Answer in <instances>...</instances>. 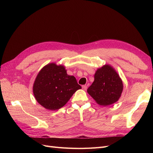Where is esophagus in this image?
<instances>
[{"mask_svg": "<svg viewBox=\"0 0 153 153\" xmlns=\"http://www.w3.org/2000/svg\"><path fill=\"white\" fill-rule=\"evenodd\" d=\"M82 89L84 90H86L87 89V86L86 85H82Z\"/></svg>", "mask_w": 153, "mask_h": 153, "instance_id": "1", "label": "esophagus"}]
</instances>
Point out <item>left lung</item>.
<instances>
[{
  "mask_svg": "<svg viewBox=\"0 0 153 153\" xmlns=\"http://www.w3.org/2000/svg\"><path fill=\"white\" fill-rule=\"evenodd\" d=\"M123 90L121 78L115 69L105 64L97 69L94 80L87 92L100 105L107 106L116 102Z\"/></svg>",
  "mask_w": 153,
  "mask_h": 153,
  "instance_id": "8db88e82",
  "label": "left lung"
}]
</instances>
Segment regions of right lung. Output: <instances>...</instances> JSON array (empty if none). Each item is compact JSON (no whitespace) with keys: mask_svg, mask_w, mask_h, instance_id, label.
Listing matches in <instances>:
<instances>
[{"mask_svg":"<svg viewBox=\"0 0 153 153\" xmlns=\"http://www.w3.org/2000/svg\"><path fill=\"white\" fill-rule=\"evenodd\" d=\"M81 88L75 76L68 75L64 66L50 63L37 75L33 93L36 101L44 108L55 110L65 105Z\"/></svg>","mask_w":153,"mask_h":153,"instance_id":"1","label":"right lung"}]
</instances>
